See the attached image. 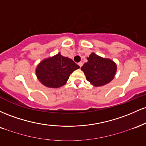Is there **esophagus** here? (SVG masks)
<instances>
[{"label":"esophagus","mask_w":146,"mask_h":146,"mask_svg":"<svg viewBox=\"0 0 146 146\" xmlns=\"http://www.w3.org/2000/svg\"><path fill=\"white\" fill-rule=\"evenodd\" d=\"M78 65H79V66H80V67L81 68L82 66V65H83V63H82V62H80L78 63Z\"/></svg>","instance_id":"1"}]
</instances>
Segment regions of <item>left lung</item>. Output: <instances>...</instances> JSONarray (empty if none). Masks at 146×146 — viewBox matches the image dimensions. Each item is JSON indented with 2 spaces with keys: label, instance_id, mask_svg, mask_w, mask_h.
Wrapping results in <instances>:
<instances>
[{
  "label": "left lung",
  "instance_id": "left-lung-1",
  "mask_svg": "<svg viewBox=\"0 0 146 146\" xmlns=\"http://www.w3.org/2000/svg\"><path fill=\"white\" fill-rule=\"evenodd\" d=\"M87 60L88 62L84 64L81 70L92 85L102 86L113 80L117 71V65L113 60L102 58L95 53H92Z\"/></svg>",
  "mask_w": 146,
  "mask_h": 146
}]
</instances>
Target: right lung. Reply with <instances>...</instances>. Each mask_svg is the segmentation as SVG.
I'll list each match as a JSON object with an SVG mask.
<instances>
[{
  "mask_svg": "<svg viewBox=\"0 0 146 146\" xmlns=\"http://www.w3.org/2000/svg\"><path fill=\"white\" fill-rule=\"evenodd\" d=\"M80 66L70 58L58 53L43 60L36 70V76L43 85L48 88H59L66 83L70 75Z\"/></svg>",
  "mask_w": 146,
  "mask_h": 146,
  "instance_id": "1",
  "label": "right lung"
}]
</instances>
